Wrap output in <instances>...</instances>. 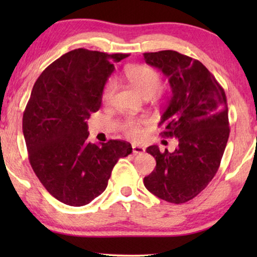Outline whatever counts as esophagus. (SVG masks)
<instances>
[{
  "label": "esophagus",
  "mask_w": 257,
  "mask_h": 257,
  "mask_svg": "<svg viewBox=\"0 0 257 257\" xmlns=\"http://www.w3.org/2000/svg\"><path fill=\"white\" fill-rule=\"evenodd\" d=\"M132 152L133 154H143L145 152V149L143 146H138V145H133L132 146Z\"/></svg>",
  "instance_id": "34e87169"
}]
</instances>
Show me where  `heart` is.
<instances>
[{"label": "heart", "instance_id": "obj_1", "mask_svg": "<svg viewBox=\"0 0 257 257\" xmlns=\"http://www.w3.org/2000/svg\"><path fill=\"white\" fill-rule=\"evenodd\" d=\"M126 79L144 98H151L157 94L163 85V79L158 70L147 65H135L126 70ZM115 91V82L110 79L105 84L101 99L104 103H110ZM145 119L126 118L122 122V130L132 139H139L143 136V125Z\"/></svg>", "mask_w": 257, "mask_h": 257}]
</instances>
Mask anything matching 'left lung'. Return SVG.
Returning a JSON list of instances; mask_svg holds the SVG:
<instances>
[{
  "instance_id": "left-lung-1",
  "label": "left lung",
  "mask_w": 257,
  "mask_h": 257,
  "mask_svg": "<svg viewBox=\"0 0 257 257\" xmlns=\"http://www.w3.org/2000/svg\"><path fill=\"white\" fill-rule=\"evenodd\" d=\"M147 64L168 77L172 96L159 125L164 137L177 138L174 152L147 147L157 166L144 178L149 191L171 203H185L207 187L219 170L228 137L226 93L208 69L173 50L146 52Z\"/></svg>"
}]
</instances>
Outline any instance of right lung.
Returning a JSON list of instances; mask_svg holds the SVG:
<instances>
[{
  "mask_svg": "<svg viewBox=\"0 0 257 257\" xmlns=\"http://www.w3.org/2000/svg\"><path fill=\"white\" fill-rule=\"evenodd\" d=\"M127 54L75 49L52 62L31 91L23 113V136L31 167L50 194L65 205L84 206L107 187L114 165L132 153L124 140L87 142L90 115L114 62Z\"/></svg>",
  "mask_w": 257,
  "mask_h": 257,
  "instance_id": "right-lung-1",
  "label": "right lung"
}]
</instances>
